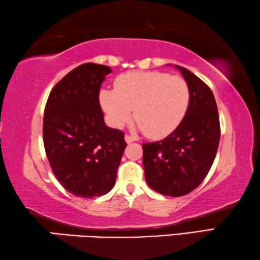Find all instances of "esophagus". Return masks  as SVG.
I'll return each instance as SVG.
<instances>
[{
  "mask_svg": "<svg viewBox=\"0 0 260 260\" xmlns=\"http://www.w3.org/2000/svg\"><path fill=\"white\" fill-rule=\"evenodd\" d=\"M125 141L127 143H132V142L137 141V139H135L134 137H131V135H125Z\"/></svg>",
  "mask_w": 260,
  "mask_h": 260,
  "instance_id": "34e87169",
  "label": "esophagus"
}]
</instances>
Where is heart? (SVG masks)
Wrapping results in <instances>:
<instances>
[{
    "instance_id": "b5f03b06",
    "label": "heart",
    "mask_w": 260,
    "mask_h": 260,
    "mask_svg": "<svg viewBox=\"0 0 260 260\" xmlns=\"http://www.w3.org/2000/svg\"><path fill=\"white\" fill-rule=\"evenodd\" d=\"M100 102L110 123L120 128L133 115L152 139L172 133L186 114L189 88L180 76L162 72H133L118 77L114 89H103Z\"/></svg>"
}]
</instances>
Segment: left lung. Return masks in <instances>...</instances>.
I'll list each match as a JSON object with an SVG mask.
<instances>
[{
  "label": "left lung",
  "instance_id": "left-lung-1",
  "mask_svg": "<svg viewBox=\"0 0 260 260\" xmlns=\"http://www.w3.org/2000/svg\"><path fill=\"white\" fill-rule=\"evenodd\" d=\"M176 68L189 88L186 114L170 135L142 149L147 184L160 194L182 197L203 183L215 159L220 119L209 86L188 69Z\"/></svg>",
  "mask_w": 260,
  "mask_h": 260
}]
</instances>
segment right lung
<instances>
[{"instance_id":"right-lung-1","label":"right lung","mask_w":260,"mask_h":260,"mask_svg":"<svg viewBox=\"0 0 260 260\" xmlns=\"http://www.w3.org/2000/svg\"><path fill=\"white\" fill-rule=\"evenodd\" d=\"M112 72L84 63L57 82L45 106L43 139L53 174L72 194L101 197L115 184L127 146L121 131L104 122L100 89Z\"/></svg>"}]
</instances>
